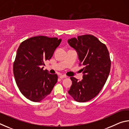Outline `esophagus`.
Returning a JSON list of instances; mask_svg holds the SVG:
<instances>
[{
    "mask_svg": "<svg viewBox=\"0 0 129 129\" xmlns=\"http://www.w3.org/2000/svg\"><path fill=\"white\" fill-rule=\"evenodd\" d=\"M67 76H65V75H61L60 76V78H61V79H62V78H67Z\"/></svg>",
    "mask_w": 129,
    "mask_h": 129,
    "instance_id": "obj_1",
    "label": "esophagus"
}]
</instances>
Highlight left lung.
<instances>
[{
  "instance_id": "1",
  "label": "left lung",
  "mask_w": 129,
  "mask_h": 129,
  "mask_svg": "<svg viewBox=\"0 0 129 129\" xmlns=\"http://www.w3.org/2000/svg\"><path fill=\"white\" fill-rule=\"evenodd\" d=\"M68 43L76 50L83 66V79L71 77L72 84L68 93L76 101H88L98 95L108 79L111 67L109 51L104 44L90 35L68 39Z\"/></svg>"
}]
</instances>
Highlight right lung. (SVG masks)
Listing matches in <instances>:
<instances>
[{
    "label": "right lung",
    "mask_w": 129,
    "mask_h": 129,
    "mask_svg": "<svg viewBox=\"0 0 129 129\" xmlns=\"http://www.w3.org/2000/svg\"><path fill=\"white\" fill-rule=\"evenodd\" d=\"M61 39L38 36L20 44L14 63V75L20 92L28 100L39 102L51 93L57 81L56 74L44 71L45 60L51 59Z\"/></svg>",
    "instance_id": "1"
}]
</instances>
